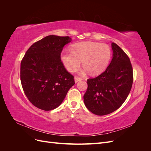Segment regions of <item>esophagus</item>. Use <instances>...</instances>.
<instances>
[{"label": "esophagus", "instance_id": "obj_1", "mask_svg": "<svg viewBox=\"0 0 151 151\" xmlns=\"http://www.w3.org/2000/svg\"><path fill=\"white\" fill-rule=\"evenodd\" d=\"M81 80H82V79L80 78V77H74V81H75L76 83H77V82H79V81H80Z\"/></svg>", "mask_w": 151, "mask_h": 151}]
</instances>
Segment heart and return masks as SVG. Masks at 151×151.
<instances>
[{
  "instance_id": "heart-1",
  "label": "heart",
  "mask_w": 151,
  "mask_h": 151,
  "mask_svg": "<svg viewBox=\"0 0 151 151\" xmlns=\"http://www.w3.org/2000/svg\"><path fill=\"white\" fill-rule=\"evenodd\" d=\"M111 51L108 45L84 42L73 45L71 52L64 50L61 54L62 61L69 72H74L81 65L84 67L81 74L89 71L96 75L106 68L110 61Z\"/></svg>"
}]
</instances>
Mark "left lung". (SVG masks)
I'll list each match as a JSON object with an SVG mask.
<instances>
[{
	"instance_id": "obj_1",
	"label": "left lung",
	"mask_w": 151,
	"mask_h": 151,
	"mask_svg": "<svg viewBox=\"0 0 151 151\" xmlns=\"http://www.w3.org/2000/svg\"><path fill=\"white\" fill-rule=\"evenodd\" d=\"M113 58L101 74L88 79L85 106L96 115H105L119 108L129 96L133 83V69L123 50L111 43Z\"/></svg>"
}]
</instances>
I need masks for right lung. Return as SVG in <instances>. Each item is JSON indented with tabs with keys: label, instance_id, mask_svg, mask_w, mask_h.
I'll return each mask as SVG.
<instances>
[{
	"label": "right lung",
	"instance_id": "1",
	"mask_svg": "<svg viewBox=\"0 0 151 151\" xmlns=\"http://www.w3.org/2000/svg\"><path fill=\"white\" fill-rule=\"evenodd\" d=\"M68 36L49 35L27 50L21 63V81L29 101L35 106L50 111L60 106L75 84L74 76L61 61Z\"/></svg>",
	"mask_w": 151,
	"mask_h": 151
}]
</instances>
